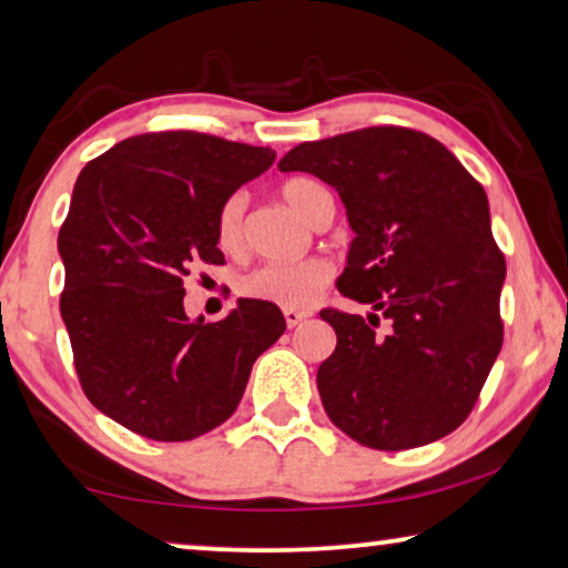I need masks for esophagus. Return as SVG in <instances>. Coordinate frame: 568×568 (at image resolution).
<instances>
[{
	"label": "esophagus",
	"instance_id": "34e87169",
	"mask_svg": "<svg viewBox=\"0 0 568 568\" xmlns=\"http://www.w3.org/2000/svg\"><path fill=\"white\" fill-rule=\"evenodd\" d=\"M310 317V312H300V310H284V320H286V325L290 327H297V325H302L304 320Z\"/></svg>",
	"mask_w": 568,
	"mask_h": 568
}]
</instances>
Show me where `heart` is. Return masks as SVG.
Returning a JSON list of instances; mask_svg holds the SVG:
<instances>
[{
    "mask_svg": "<svg viewBox=\"0 0 568 568\" xmlns=\"http://www.w3.org/2000/svg\"><path fill=\"white\" fill-rule=\"evenodd\" d=\"M294 215L315 225L327 204H333L327 189L310 176H292L278 189ZM245 196L241 192L223 200L215 217V237L220 251L237 256L245 248ZM333 282V268L323 258H307L297 264H264L248 271L237 284L243 297L278 304L284 310H307Z\"/></svg>",
    "mask_w": 568,
    "mask_h": 568,
    "instance_id": "obj_1",
    "label": "heart"
}]
</instances>
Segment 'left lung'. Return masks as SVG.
<instances>
[{"label": "left lung", "instance_id": "obj_1", "mask_svg": "<svg viewBox=\"0 0 568 568\" xmlns=\"http://www.w3.org/2000/svg\"><path fill=\"white\" fill-rule=\"evenodd\" d=\"M338 189L353 227L338 335L317 368L327 417L361 446L407 450L454 433L503 348L505 256L484 186L420 130L379 125L302 143L278 161Z\"/></svg>", "mask_w": 568, "mask_h": 568}]
</instances>
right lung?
<instances>
[{"label":"right lung","instance_id":"add662e5","mask_svg":"<svg viewBox=\"0 0 568 568\" xmlns=\"http://www.w3.org/2000/svg\"><path fill=\"white\" fill-rule=\"evenodd\" d=\"M271 148L194 130L143 133L89 161L59 233L61 317L89 402L143 438L192 440L235 413L253 361L286 323L237 300L217 323L189 320L184 278L225 264L215 217L264 174Z\"/></svg>","mask_w":568,"mask_h":568}]
</instances>
